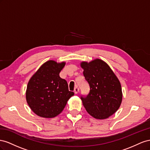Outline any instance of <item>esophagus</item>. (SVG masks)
Listing matches in <instances>:
<instances>
[{"label": "esophagus", "instance_id": "esophagus-1", "mask_svg": "<svg viewBox=\"0 0 150 150\" xmlns=\"http://www.w3.org/2000/svg\"><path fill=\"white\" fill-rule=\"evenodd\" d=\"M79 91V88H78V87H75V88H74V93L75 94H76V93H78Z\"/></svg>", "mask_w": 150, "mask_h": 150}]
</instances>
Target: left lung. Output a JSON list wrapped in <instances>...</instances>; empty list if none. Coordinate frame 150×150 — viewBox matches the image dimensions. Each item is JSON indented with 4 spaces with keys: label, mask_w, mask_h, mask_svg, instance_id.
I'll return each instance as SVG.
<instances>
[{
    "label": "left lung",
    "mask_w": 150,
    "mask_h": 150,
    "mask_svg": "<svg viewBox=\"0 0 150 150\" xmlns=\"http://www.w3.org/2000/svg\"><path fill=\"white\" fill-rule=\"evenodd\" d=\"M80 67L90 86L88 96L81 97L84 108L94 118H108L121 104L122 92L120 82L108 63L100 59L82 62Z\"/></svg>",
    "instance_id": "8db88e82"
}]
</instances>
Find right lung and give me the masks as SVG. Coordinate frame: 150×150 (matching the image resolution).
Wrapping results in <instances>:
<instances>
[{"mask_svg":"<svg viewBox=\"0 0 150 150\" xmlns=\"http://www.w3.org/2000/svg\"><path fill=\"white\" fill-rule=\"evenodd\" d=\"M66 63L49 60L44 63L29 80L25 99L29 108L37 115L53 118L60 114L70 98L67 81L59 76Z\"/></svg>","mask_w":150,"mask_h":150,"instance_id":"1","label":"right lung"}]
</instances>
